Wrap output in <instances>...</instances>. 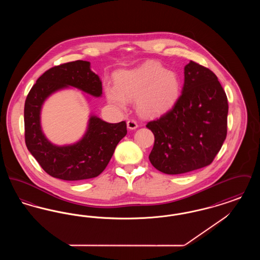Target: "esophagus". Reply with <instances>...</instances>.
<instances>
[{
	"instance_id": "1",
	"label": "esophagus",
	"mask_w": 260,
	"mask_h": 260,
	"mask_svg": "<svg viewBox=\"0 0 260 260\" xmlns=\"http://www.w3.org/2000/svg\"><path fill=\"white\" fill-rule=\"evenodd\" d=\"M126 125H127V128H129V129H136V127L138 126V124L135 120H128L126 122Z\"/></svg>"
}]
</instances>
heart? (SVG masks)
<instances>
[{
    "label": "heart",
    "instance_id": "b5f03b06",
    "mask_svg": "<svg viewBox=\"0 0 260 260\" xmlns=\"http://www.w3.org/2000/svg\"><path fill=\"white\" fill-rule=\"evenodd\" d=\"M179 92L178 77L155 62H146L131 70H119L115 74V85L105 86V94L111 104L124 109L127 101H136V110L146 117L169 111Z\"/></svg>",
    "mask_w": 260,
    "mask_h": 260
}]
</instances>
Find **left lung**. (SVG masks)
<instances>
[{"instance_id": "1", "label": "left lung", "mask_w": 260, "mask_h": 260, "mask_svg": "<svg viewBox=\"0 0 260 260\" xmlns=\"http://www.w3.org/2000/svg\"><path fill=\"white\" fill-rule=\"evenodd\" d=\"M228 100L216 75L190 60L173 108L146 126L155 136L149 160L158 171L181 174L211 164L227 135Z\"/></svg>"}]
</instances>
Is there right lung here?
Segmentation results:
<instances>
[{"label":"right lung","mask_w":260,"mask_h":260,"mask_svg":"<svg viewBox=\"0 0 260 260\" xmlns=\"http://www.w3.org/2000/svg\"><path fill=\"white\" fill-rule=\"evenodd\" d=\"M78 88L94 98L102 94L99 75L84 60L64 63L46 71L25 100V143L42 169L63 180H84L99 176L111 160L120 140L126 135L125 122L110 124L90 115L84 136L73 144L55 145L43 133L41 111L44 102L58 90Z\"/></svg>","instance_id":"obj_1"}]
</instances>
